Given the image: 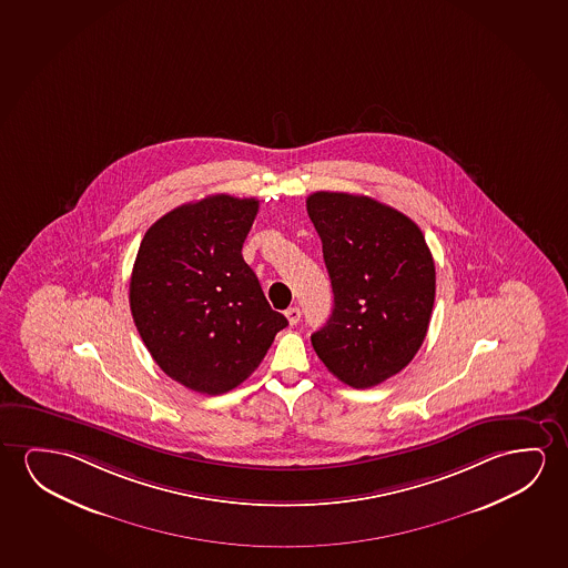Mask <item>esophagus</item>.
Here are the masks:
<instances>
[{"instance_id": "1", "label": "esophagus", "mask_w": 568, "mask_h": 568, "mask_svg": "<svg viewBox=\"0 0 568 568\" xmlns=\"http://www.w3.org/2000/svg\"><path fill=\"white\" fill-rule=\"evenodd\" d=\"M285 316H287L288 324L295 326L296 322L301 321V311L296 306H291L285 311Z\"/></svg>"}]
</instances>
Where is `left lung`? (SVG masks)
<instances>
[{
  "instance_id": "1",
  "label": "left lung",
  "mask_w": 568,
  "mask_h": 568,
  "mask_svg": "<svg viewBox=\"0 0 568 568\" xmlns=\"http://www.w3.org/2000/svg\"><path fill=\"white\" fill-rule=\"evenodd\" d=\"M306 211L322 240L334 308L311 336L334 377L375 387L408 365L428 332L436 265L416 222L375 199L318 191Z\"/></svg>"
}]
</instances>
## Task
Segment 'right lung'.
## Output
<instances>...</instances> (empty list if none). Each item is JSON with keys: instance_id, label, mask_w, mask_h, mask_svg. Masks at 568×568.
I'll return each instance as SVG.
<instances>
[{"instance_id": "right-lung-1", "label": "right lung", "mask_w": 568, "mask_h": 568, "mask_svg": "<svg viewBox=\"0 0 568 568\" xmlns=\"http://www.w3.org/2000/svg\"><path fill=\"white\" fill-rule=\"evenodd\" d=\"M257 206L209 195L164 214L140 242L132 318L160 369L195 393L239 387L288 324L242 257Z\"/></svg>"}]
</instances>
